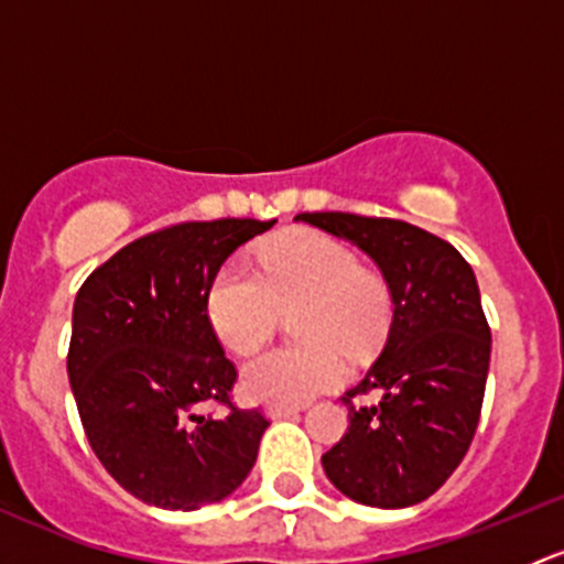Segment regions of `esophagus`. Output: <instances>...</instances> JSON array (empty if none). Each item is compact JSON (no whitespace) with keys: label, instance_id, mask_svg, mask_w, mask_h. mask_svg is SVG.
<instances>
[{"label":"esophagus","instance_id":"obj_1","mask_svg":"<svg viewBox=\"0 0 564 564\" xmlns=\"http://www.w3.org/2000/svg\"><path fill=\"white\" fill-rule=\"evenodd\" d=\"M303 406H270L267 409V417L270 420H283V417H294Z\"/></svg>","mask_w":564,"mask_h":564}]
</instances>
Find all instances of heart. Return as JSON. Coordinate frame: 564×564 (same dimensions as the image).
<instances>
[{"label": "heart", "mask_w": 564, "mask_h": 564, "mask_svg": "<svg viewBox=\"0 0 564 564\" xmlns=\"http://www.w3.org/2000/svg\"><path fill=\"white\" fill-rule=\"evenodd\" d=\"M297 311L294 349H270L246 362L242 395L270 406H300L344 379L340 351L360 357L382 340L390 322L384 281L357 256L314 229L278 235L259 253V278L226 264L207 292V318L226 349L250 355L278 327L281 311Z\"/></svg>", "instance_id": "heart-1"}]
</instances>
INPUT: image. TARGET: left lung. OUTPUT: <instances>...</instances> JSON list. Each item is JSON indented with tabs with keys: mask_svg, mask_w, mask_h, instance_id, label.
<instances>
[{
	"mask_svg": "<svg viewBox=\"0 0 564 564\" xmlns=\"http://www.w3.org/2000/svg\"><path fill=\"white\" fill-rule=\"evenodd\" d=\"M360 248L382 272L392 322L382 355L340 401L344 440L322 456L340 494L368 508H409L456 471L475 436L491 362V329L475 272L451 242L412 224L349 213H303ZM380 401L360 408L357 394Z\"/></svg>",
	"mask_w": 564,
	"mask_h": 564,
	"instance_id": "left-lung-1",
	"label": "left lung"
}]
</instances>
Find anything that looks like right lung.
<instances>
[{
  "instance_id": "obj_1",
  "label": "right lung",
  "mask_w": 564,
  "mask_h": 564,
  "mask_svg": "<svg viewBox=\"0 0 564 564\" xmlns=\"http://www.w3.org/2000/svg\"><path fill=\"white\" fill-rule=\"evenodd\" d=\"M272 226H172L124 246L78 289L67 379L95 456L141 502L198 510L253 469L264 414L198 412L229 403L237 379L207 318V292L226 259Z\"/></svg>"
}]
</instances>
